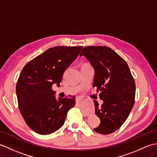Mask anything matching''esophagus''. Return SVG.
<instances>
[{
  "mask_svg": "<svg viewBox=\"0 0 157 157\" xmlns=\"http://www.w3.org/2000/svg\"><path fill=\"white\" fill-rule=\"evenodd\" d=\"M80 100H81V98H79V97L77 98V101H80Z\"/></svg>",
  "mask_w": 157,
  "mask_h": 157,
  "instance_id": "obj_1",
  "label": "esophagus"
}]
</instances>
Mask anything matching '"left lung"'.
Here are the masks:
<instances>
[{"label":"left lung","mask_w":157,"mask_h":157,"mask_svg":"<svg viewBox=\"0 0 157 157\" xmlns=\"http://www.w3.org/2000/svg\"><path fill=\"white\" fill-rule=\"evenodd\" d=\"M84 56L94 69L92 87H96L103 104L94 100L95 114L101 123L94 131L110 134L128 119L135 102L136 84L126 61L106 46H86L79 56Z\"/></svg>","instance_id":"8db88e82"}]
</instances>
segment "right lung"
I'll return each mask as SVG.
<instances>
[{
    "mask_svg": "<svg viewBox=\"0 0 157 157\" xmlns=\"http://www.w3.org/2000/svg\"><path fill=\"white\" fill-rule=\"evenodd\" d=\"M83 46H55L36 56L21 70L16 84L20 113L33 131L41 135L56 132L74 107L75 96L55 98L52 85L59 86L66 69Z\"/></svg>",
    "mask_w": 157,
    "mask_h": 157,
    "instance_id": "right-lung-1",
    "label": "right lung"
}]
</instances>
